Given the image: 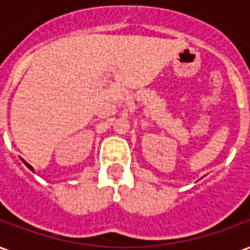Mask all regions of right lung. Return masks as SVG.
I'll return each instance as SVG.
<instances>
[{"label": "right lung", "mask_w": 250, "mask_h": 250, "mask_svg": "<svg viewBox=\"0 0 250 250\" xmlns=\"http://www.w3.org/2000/svg\"><path fill=\"white\" fill-rule=\"evenodd\" d=\"M22 162H24V163H25V165H26V167H28V168H30V170H32V171H33V167H32V166H30L29 163H26V162H25L24 159H22Z\"/></svg>", "instance_id": "right-lung-1"}]
</instances>
